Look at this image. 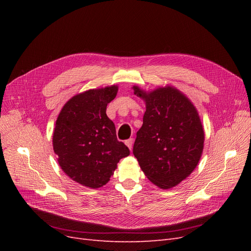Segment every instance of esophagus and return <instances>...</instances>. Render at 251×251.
I'll list each match as a JSON object with an SVG mask.
<instances>
[{
	"label": "esophagus",
	"instance_id": "1",
	"mask_svg": "<svg viewBox=\"0 0 251 251\" xmlns=\"http://www.w3.org/2000/svg\"><path fill=\"white\" fill-rule=\"evenodd\" d=\"M126 146L130 149V150H132V147H133V143H134V139L133 138H130V139H127V140H126Z\"/></svg>",
	"mask_w": 251,
	"mask_h": 251
}]
</instances>
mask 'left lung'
I'll use <instances>...</instances> for the list:
<instances>
[{
	"label": "left lung",
	"instance_id": "1",
	"mask_svg": "<svg viewBox=\"0 0 251 251\" xmlns=\"http://www.w3.org/2000/svg\"><path fill=\"white\" fill-rule=\"evenodd\" d=\"M133 89L147 103L133 154L155 185L163 189L176 186L201 158L204 131L198 112L177 89L159 88L151 93Z\"/></svg>",
	"mask_w": 251,
	"mask_h": 251
}]
</instances>
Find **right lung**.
<instances>
[{
  "label": "right lung",
  "mask_w": 251,
  "mask_h": 251,
  "mask_svg": "<svg viewBox=\"0 0 251 251\" xmlns=\"http://www.w3.org/2000/svg\"><path fill=\"white\" fill-rule=\"evenodd\" d=\"M117 87L89 90L72 97L60 111L53 133V150L62 170L72 180L98 188L110 180L120 159L130 150L118 141L107 116V105Z\"/></svg>",
  "instance_id": "obj_1"
}]
</instances>
